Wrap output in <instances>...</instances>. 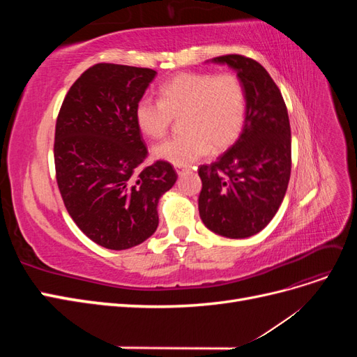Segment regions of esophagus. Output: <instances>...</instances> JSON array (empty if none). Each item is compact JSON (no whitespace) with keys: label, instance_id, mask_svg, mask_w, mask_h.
I'll use <instances>...</instances> for the list:
<instances>
[{"label":"esophagus","instance_id":"obj_1","mask_svg":"<svg viewBox=\"0 0 357 357\" xmlns=\"http://www.w3.org/2000/svg\"><path fill=\"white\" fill-rule=\"evenodd\" d=\"M174 168H176V171H177V174H181V172L185 171L188 167H186V165H181V164H176Z\"/></svg>","mask_w":357,"mask_h":357}]
</instances>
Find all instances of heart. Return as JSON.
Masks as SVG:
<instances>
[{
    "mask_svg": "<svg viewBox=\"0 0 357 357\" xmlns=\"http://www.w3.org/2000/svg\"><path fill=\"white\" fill-rule=\"evenodd\" d=\"M247 114L243 82L232 73H181L159 88V101L143 98L135 107V122L144 137H165L181 117V135L153 149V155L186 165L223 152L240 137Z\"/></svg>",
    "mask_w": 357,
    "mask_h": 357,
    "instance_id": "1",
    "label": "heart"
}]
</instances>
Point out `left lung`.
<instances>
[{
	"instance_id": "left-lung-1",
	"label": "left lung",
	"mask_w": 357,
	"mask_h": 357,
	"mask_svg": "<svg viewBox=\"0 0 357 357\" xmlns=\"http://www.w3.org/2000/svg\"><path fill=\"white\" fill-rule=\"evenodd\" d=\"M243 82L247 114L238 139L210 165H201L199 215L226 238H247L273 220L286 195L291 169L287 107L271 75L252 58L223 55Z\"/></svg>"
}]
</instances>
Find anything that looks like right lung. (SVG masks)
I'll list each match as a JSON object with an SVG mask.
<instances>
[{"mask_svg":"<svg viewBox=\"0 0 357 357\" xmlns=\"http://www.w3.org/2000/svg\"><path fill=\"white\" fill-rule=\"evenodd\" d=\"M156 71L95 63L73 83L56 119V183L80 231L110 250L142 244L159 223L158 202L177 180L167 160L143 167L147 147L135 107Z\"/></svg>","mask_w":357,"mask_h":357,"instance_id":"1","label":"right lung"}]
</instances>
